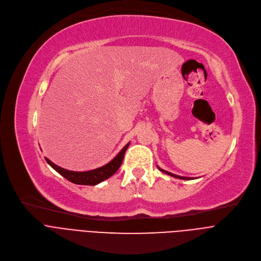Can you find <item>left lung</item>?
Listing matches in <instances>:
<instances>
[{
    "mask_svg": "<svg viewBox=\"0 0 261 261\" xmlns=\"http://www.w3.org/2000/svg\"><path fill=\"white\" fill-rule=\"evenodd\" d=\"M162 172H164V173H166V174H168V175H171V176H173V177H176V179H181V180H191V177H186V176H181V175H176V174H173V173H171V172H168V171H166V170H163V169H161L160 167H158Z\"/></svg>",
    "mask_w": 261,
    "mask_h": 261,
    "instance_id": "1",
    "label": "left lung"
}]
</instances>
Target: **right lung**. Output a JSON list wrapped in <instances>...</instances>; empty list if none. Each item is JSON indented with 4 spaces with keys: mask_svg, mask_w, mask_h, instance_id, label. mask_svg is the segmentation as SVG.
Wrapping results in <instances>:
<instances>
[{
    "mask_svg": "<svg viewBox=\"0 0 261 261\" xmlns=\"http://www.w3.org/2000/svg\"><path fill=\"white\" fill-rule=\"evenodd\" d=\"M128 143L125 147H123L119 153L111 161L109 162L107 165L96 168L93 170L89 171H72V170H67L64 168H61L57 166L56 164H54L51 161H49L47 158H45V161L48 163V165H50L55 170H56L58 173H60L62 176H64L66 180L74 184L78 185H97L100 182L109 179L110 176L113 175L118 168L120 167L123 156H125L126 150L129 147Z\"/></svg>",
    "mask_w": 261,
    "mask_h": 261,
    "instance_id": "1",
    "label": "right lung"
}]
</instances>
